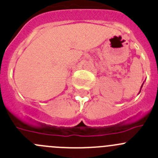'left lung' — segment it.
Masks as SVG:
<instances>
[{"label": "left lung", "mask_w": 158, "mask_h": 158, "mask_svg": "<svg viewBox=\"0 0 158 158\" xmlns=\"http://www.w3.org/2000/svg\"><path fill=\"white\" fill-rule=\"evenodd\" d=\"M143 84H142L141 87H140V92H139V93H140V91H141V89H142V86H143ZM139 93H138V94H139Z\"/></svg>", "instance_id": "8db88e82"}]
</instances>
